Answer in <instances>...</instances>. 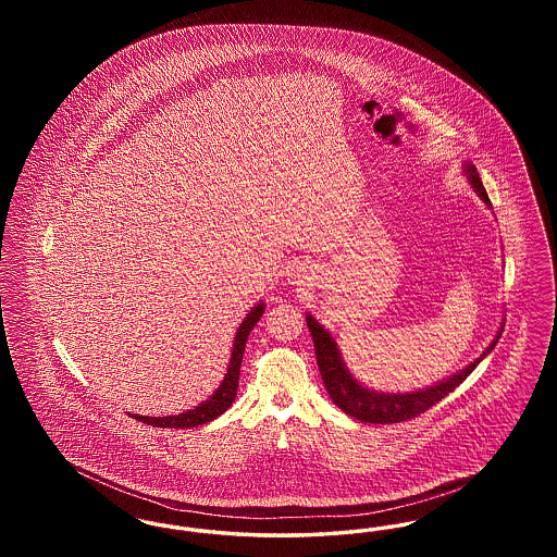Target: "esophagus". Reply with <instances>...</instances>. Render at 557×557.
Wrapping results in <instances>:
<instances>
[{"instance_id":"obj_1","label":"esophagus","mask_w":557,"mask_h":557,"mask_svg":"<svg viewBox=\"0 0 557 557\" xmlns=\"http://www.w3.org/2000/svg\"><path fill=\"white\" fill-rule=\"evenodd\" d=\"M288 277L292 284H305L311 280V265L305 261H294L288 265Z\"/></svg>"}]
</instances>
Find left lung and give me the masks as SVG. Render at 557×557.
<instances>
[{
	"label": "left lung",
	"instance_id": "obj_1",
	"mask_svg": "<svg viewBox=\"0 0 557 557\" xmlns=\"http://www.w3.org/2000/svg\"><path fill=\"white\" fill-rule=\"evenodd\" d=\"M466 173L470 184L476 187L478 196L491 205L488 194L482 186L480 177H478L476 166L474 164H466ZM307 325L309 332L313 336V345H315V357H318L319 371H321V380L325 384V391L332 398V403L336 407H341L346 416L361 420L366 424H397V422H405L411 418H418L420 413L428 411L432 405H436L438 400L447 397L453 393L472 371L476 370L480 359L491 352L497 341L502 338L499 332L497 338L493 341V345L486 348V352L482 357H478L474 363H470L466 370L455 373L449 380L430 386L425 391H418V393H405V395H386V393H373L370 388H363L348 371H346L345 363L341 359L338 346L334 343V338L323 330V325H319L318 319L307 315Z\"/></svg>",
	"mask_w": 557,
	"mask_h": 557
}]
</instances>
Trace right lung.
<instances>
[{"instance_id":"add662e5","label":"right lung","mask_w":557,"mask_h":557,"mask_svg":"<svg viewBox=\"0 0 557 557\" xmlns=\"http://www.w3.org/2000/svg\"><path fill=\"white\" fill-rule=\"evenodd\" d=\"M263 318V305H257L248 318L242 321L234 341V350H232V361H230V370L225 373L221 386L216 388V393L209 400H205L202 405H198L196 409L180 413V416H166V418H146V416H132L135 420L144 422V424L154 425V428H196V425L212 422L214 418H219L223 411L230 409V405L234 403L236 393H238L239 366H242V355H244V346L248 341V334L252 332V327L257 325V321Z\"/></svg>"}]
</instances>
